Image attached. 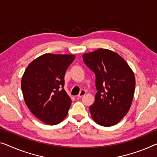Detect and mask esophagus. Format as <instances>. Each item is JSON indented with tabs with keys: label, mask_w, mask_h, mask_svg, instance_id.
<instances>
[{
	"label": "esophagus",
	"mask_w": 157,
	"mask_h": 157,
	"mask_svg": "<svg viewBox=\"0 0 157 157\" xmlns=\"http://www.w3.org/2000/svg\"><path fill=\"white\" fill-rule=\"evenodd\" d=\"M85 94H86V91L85 90H82L80 92H79V94L78 95V97H83V96L85 95Z\"/></svg>",
	"instance_id": "34e87169"
}]
</instances>
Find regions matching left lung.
<instances>
[{
  "mask_svg": "<svg viewBox=\"0 0 157 157\" xmlns=\"http://www.w3.org/2000/svg\"><path fill=\"white\" fill-rule=\"evenodd\" d=\"M86 66L96 76L95 101L90 107L94 121L100 125H116L132 104L135 88L134 72L118 53L99 48L82 56Z\"/></svg>",
  "mask_w": 157,
  "mask_h": 157,
  "instance_id": "left-lung-1",
  "label": "left lung"
}]
</instances>
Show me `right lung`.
Listing matches in <instances>:
<instances>
[{
	"instance_id": "1",
	"label": "right lung",
	"mask_w": 157,
	"mask_h": 157,
	"mask_svg": "<svg viewBox=\"0 0 157 157\" xmlns=\"http://www.w3.org/2000/svg\"><path fill=\"white\" fill-rule=\"evenodd\" d=\"M75 56L46 53L31 62L22 78L24 100L34 115L50 125L67 116L71 99L63 89L66 70Z\"/></svg>"
}]
</instances>
